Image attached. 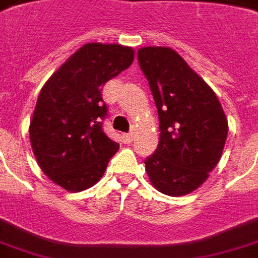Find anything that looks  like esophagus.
<instances>
[{
	"label": "esophagus",
	"instance_id": "obj_1",
	"mask_svg": "<svg viewBox=\"0 0 258 258\" xmlns=\"http://www.w3.org/2000/svg\"><path fill=\"white\" fill-rule=\"evenodd\" d=\"M123 140L125 144H131V142L134 141V134H133V133H130V134H124Z\"/></svg>",
	"mask_w": 258,
	"mask_h": 258
}]
</instances>
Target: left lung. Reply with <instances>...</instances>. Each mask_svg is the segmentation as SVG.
<instances>
[{
  "label": "left lung",
  "mask_w": 258,
  "mask_h": 258,
  "mask_svg": "<svg viewBox=\"0 0 258 258\" xmlns=\"http://www.w3.org/2000/svg\"><path fill=\"white\" fill-rule=\"evenodd\" d=\"M138 61L159 114V145L145 160L149 181L170 197L190 194L221 159L228 118L215 92L173 48L141 47Z\"/></svg>",
  "instance_id": "8db88e82"
}]
</instances>
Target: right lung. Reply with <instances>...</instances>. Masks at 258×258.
I'll list each match as a JSON object with an SVG mask.
<instances>
[{
  "label": "right lung",
  "instance_id": "1",
  "mask_svg": "<svg viewBox=\"0 0 258 258\" xmlns=\"http://www.w3.org/2000/svg\"><path fill=\"white\" fill-rule=\"evenodd\" d=\"M134 61V48L86 43L47 79L29 125L43 173L71 192L95 185L118 149L103 133L102 88Z\"/></svg>",
  "mask_w": 258,
  "mask_h": 258
}]
</instances>
